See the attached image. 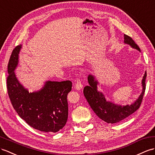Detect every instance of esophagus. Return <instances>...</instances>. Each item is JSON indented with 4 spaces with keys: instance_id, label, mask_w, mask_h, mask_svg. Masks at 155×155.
Masks as SVG:
<instances>
[{
    "instance_id": "34e87169",
    "label": "esophagus",
    "mask_w": 155,
    "mask_h": 155,
    "mask_svg": "<svg viewBox=\"0 0 155 155\" xmlns=\"http://www.w3.org/2000/svg\"><path fill=\"white\" fill-rule=\"evenodd\" d=\"M75 88L77 90H81L83 87V84H81V80L79 78H76L75 80Z\"/></svg>"
}]
</instances>
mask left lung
<instances>
[{"label":"left lung","instance_id":"8db88e82","mask_svg":"<svg viewBox=\"0 0 155 155\" xmlns=\"http://www.w3.org/2000/svg\"><path fill=\"white\" fill-rule=\"evenodd\" d=\"M124 43L140 51L138 45L134 42L131 37L124 34ZM147 77V71L144 74L142 80L143 90L141 95L134 103L126 106L114 104L107 101L103 93L97 90V85L99 82L95 80L94 75L90 74L87 78L89 85L84 87V94L85 99L87 101L91 108L99 118L108 124H115L127 118L133 114L140 107L145 91V80Z\"/></svg>","mask_w":155,"mask_h":155}]
</instances>
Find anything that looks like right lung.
I'll use <instances>...</instances> for the list:
<instances>
[{"label": "right lung", "instance_id": "right-lung-1", "mask_svg": "<svg viewBox=\"0 0 155 155\" xmlns=\"http://www.w3.org/2000/svg\"><path fill=\"white\" fill-rule=\"evenodd\" d=\"M21 48V45L14 48L8 64L7 89L11 103L29 126L41 131L55 133L66 124L67 95L71 90L72 83L69 80L47 81L41 90L29 93L19 82L14 72Z\"/></svg>", "mask_w": 155, "mask_h": 155}]
</instances>
